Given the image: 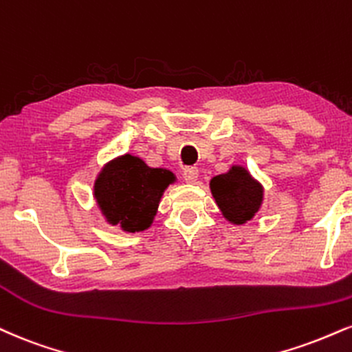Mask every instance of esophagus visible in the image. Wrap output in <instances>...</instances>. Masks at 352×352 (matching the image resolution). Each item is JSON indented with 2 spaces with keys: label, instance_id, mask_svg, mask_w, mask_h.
<instances>
[{
  "label": "esophagus",
  "instance_id": "obj_1",
  "mask_svg": "<svg viewBox=\"0 0 352 352\" xmlns=\"http://www.w3.org/2000/svg\"><path fill=\"white\" fill-rule=\"evenodd\" d=\"M184 179L185 182H188V184H193V182L198 179V168L197 167L184 168Z\"/></svg>",
  "mask_w": 352,
  "mask_h": 352
}]
</instances>
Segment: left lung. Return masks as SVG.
Masks as SVG:
<instances>
[{
    "label": "left lung",
    "mask_w": 352,
    "mask_h": 352,
    "mask_svg": "<svg viewBox=\"0 0 352 352\" xmlns=\"http://www.w3.org/2000/svg\"><path fill=\"white\" fill-rule=\"evenodd\" d=\"M210 188L224 218L234 224L249 221L261 208L262 187L238 165L231 167L228 173L213 177Z\"/></svg>",
    "instance_id": "obj_1"
}]
</instances>
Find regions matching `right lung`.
<instances>
[{
  "instance_id": "add662e5",
  "label": "right lung",
  "mask_w": 352,
  "mask_h": 352,
  "mask_svg": "<svg viewBox=\"0 0 352 352\" xmlns=\"http://www.w3.org/2000/svg\"><path fill=\"white\" fill-rule=\"evenodd\" d=\"M173 173L151 168L141 159L126 154L109 162L95 182V198L111 224L124 231H144L152 224L164 190Z\"/></svg>"
}]
</instances>
